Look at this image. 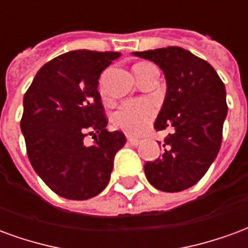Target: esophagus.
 <instances>
[{
    "label": "esophagus",
    "mask_w": 248,
    "mask_h": 248,
    "mask_svg": "<svg viewBox=\"0 0 248 248\" xmlns=\"http://www.w3.org/2000/svg\"><path fill=\"white\" fill-rule=\"evenodd\" d=\"M140 140H137V138H134V137H127V143L131 146H138L140 145Z\"/></svg>",
    "instance_id": "1"
}]
</instances>
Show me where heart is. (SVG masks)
Returning <instances> with one entry per match:
<instances>
[{
    "instance_id": "1",
    "label": "heart",
    "mask_w": 248,
    "mask_h": 248,
    "mask_svg": "<svg viewBox=\"0 0 248 248\" xmlns=\"http://www.w3.org/2000/svg\"><path fill=\"white\" fill-rule=\"evenodd\" d=\"M158 106L151 98H133L119 105L113 113V124L129 135L145 134L155 118Z\"/></svg>"
}]
</instances>
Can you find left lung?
Listing matches in <instances>:
<instances>
[{"mask_svg":"<svg viewBox=\"0 0 248 248\" xmlns=\"http://www.w3.org/2000/svg\"><path fill=\"white\" fill-rule=\"evenodd\" d=\"M134 56L165 73L166 98L154 129L172 130L161 143V156L145 163L146 178L161 191H182L199 182L218 155L227 115L224 83L208 62L178 46Z\"/></svg>","mask_w":248,"mask_h":248,"instance_id":"1","label":"left lung"}]
</instances>
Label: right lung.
Wrapping results in <instances>:
<instances>
[{
  "instance_id": "add662e5",
  "label": "right lung",
  "mask_w": 248,
  "mask_h": 248,
  "mask_svg": "<svg viewBox=\"0 0 248 248\" xmlns=\"http://www.w3.org/2000/svg\"><path fill=\"white\" fill-rule=\"evenodd\" d=\"M118 51L74 50L46 62L24 95L21 130L34 171L60 197L83 201L110 181L114 155L126 143L106 129L98 79ZM92 135L93 145L84 138Z\"/></svg>"
}]
</instances>
